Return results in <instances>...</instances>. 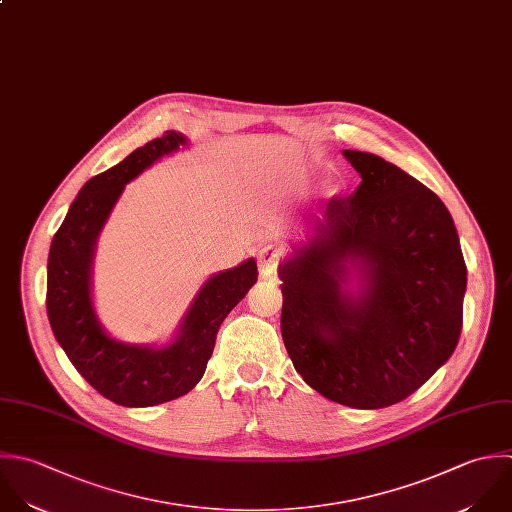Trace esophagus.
I'll list each match as a JSON object with an SVG mask.
<instances>
[{
  "label": "esophagus",
  "mask_w": 512,
  "mask_h": 512,
  "mask_svg": "<svg viewBox=\"0 0 512 512\" xmlns=\"http://www.w3.org/2000/svg\"><path fill=\"white\" fill-rule=\"evenodd\" d=\"M283 259V251L273 247V245H265L261 251H259V257H257V263H259V273L261 277H271L275 275L279 263Z\"/></svg>",
  "instance_id": "esophagus-1"
}]
</instances>
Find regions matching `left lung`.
<instances>
[{"instance_id":"8db88e82","label":"left lung","mask_w":512,"mask_h":512,"mask_svg":"<svg viewBox=\"0 0 512 512\" xmlns=\"http://www.w3.org/2000/svg\"><path fill=\"white\" fill-rule=\"evenodd\" d=\"M361 175L333 197L309 243L279 265L281 335L323 397L383 409L413 395L453 355L467 265L445 203L379 155L345 149ZM358 273V295L346 291Z\"/></svg>"}]
</instances>
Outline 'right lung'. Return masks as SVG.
I'll use <instances>...</instances> for the list:
<instances>
[{"instance_id": "add662e5", "label": "right lung", "mask_w": 512, "mask_h": 512, "mask_svg": "<svg viewBox=\"0 0 512 512\" xmlns=\"http://www.w3.org/2000/svg\"><path fill=\"white\" fill-rule=\"evenodd\" d=\"M179 145H187L185 135L167 131L91 177L49 247L45 303L51 331L77 373L121 407H153L187 395L205 373L223 319L257 283L255 259L207 279L165 347L121 343L101 327L91 301L95 241L123 187Z\"/></svg>"}]
</instances>
